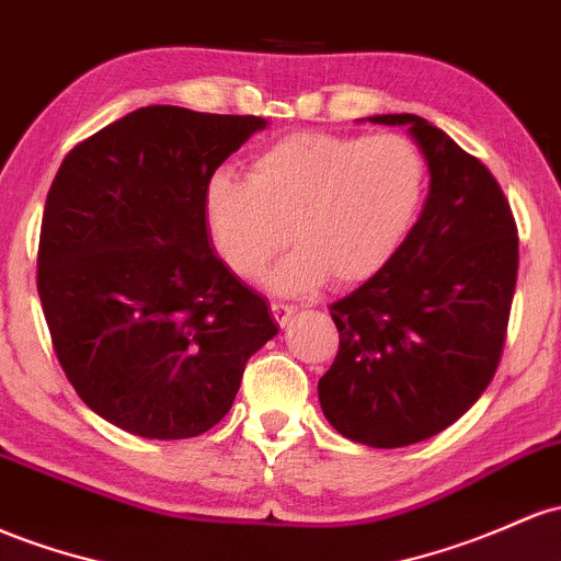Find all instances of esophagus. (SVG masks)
Listing matches in <instances>:
<instances>
[{"mask_svg":"<svg viewBox=\"0 0 561 561\" xmlns=\"http://www.w3.org/2000/svg\"><path fill=\"white\" fill-rule=\"evenodd\" d=\"M295 311H298V309H295V306H290V304H271V317H274V322L279 324V328L290 324Z\"/></svg>","mask_w":561,"mask_h":561,"instance_id":"1","label":"esophagus"}]
</instances>
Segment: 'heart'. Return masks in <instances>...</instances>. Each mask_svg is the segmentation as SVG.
I'll use <instances>...</instances> for the list:
<instances>
[{"label":"heart","mask_w":561,"mask_h":561,"mask_svg":"<svg viewBox=\"0 0 561 561\" xmlns=\"http://www.w3.org/2000/svg\"><path fill=\"white\" fill-rule=\"evenodd\" d=\"M428 164L399 133H293L252 157L248 181L218 170L202 215L220 261L255 279L290 242L298 250L268 276L282 295L359 285L397 255L421 213Z\"/></svg>","instance_id":"1"}]
</instances>
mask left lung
<instances>
[{
	"label": "left lung",
	"mask_w": 561,
	"mask_h": 561,
	"mask_svg": "<svg viewBox=\"0 0 561 561\" xmlns=\"http://www.w3.org/2000/svg\"><path fill=\"white\" fill-rule=\"evenodd\" d=\"M428 196L397 255L330 306L341 346L319 378L330 426L367 447H408L453 426L488 389L514 300L519 239L492 172L415 114Z\"/></svg>",
	"instance_id": "left-lung-1"
}]
</instances>
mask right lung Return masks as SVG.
Instances as JSON below:
<instances>
[{
	"label": "right lung",
	"instance_id": "1",
	"mask_svg": "<svg viewBox=\"0 0 561 561\" xmlns=\"http://www.w3.org/2000/svg\"><path fill=\"white\" fill-rule=\"evenodd\" d=\"M266 125L146 106L60 164L36 287L60 367L103 421L144 439L205 434L279 330L215 255L202 215L215 170Z\"/></svg>",
	"mask_w": 561,
	"mask_h": 561
}]
</instances>
